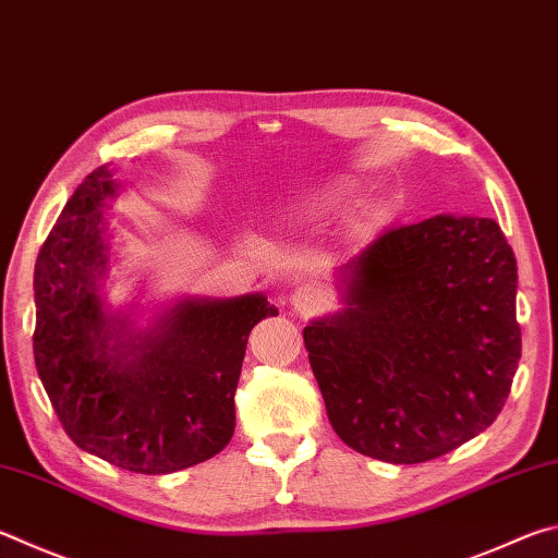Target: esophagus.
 I'll use <instances>...</instances> for the list:
<instances>
[{
    "label": "esophagus",
    "instance_id": "34e87169",
    "mask_svg": "<svg viewBox=\"0 0 558 558\" xmlns=\"http://www.w3.org/2000/svg\"><path fill=\"white\" fill-rule=\"evenodd\" d=\"M292 307H295V312H300L302 317H310V314L319 312L324 307V302H327V298H324V292L319 288L314 286H302L298 288L295 292H292Z\"/></svg>",
    "mask_w": 558,
    "mask_h": 558
}]
</instances>
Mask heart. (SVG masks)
Segmentation results:
<instances>
[{
  "label": "heart",
  "mask_w": 558,
  "mask_h": 558,
  "mask_svg": "<svg viewBox=\"0 0 558 558\" xmlns=\"http://www.w3.org/2000/svg\"><path fill=\"white\" fill-rule=\"evenodd\" d=\"M339 202H341L339 195H327L324 199H319L317 205H314V209H317V211H331V209L339 207Z\"/></svg>",
  "instance_id": "heart-1"
}]
</instances>
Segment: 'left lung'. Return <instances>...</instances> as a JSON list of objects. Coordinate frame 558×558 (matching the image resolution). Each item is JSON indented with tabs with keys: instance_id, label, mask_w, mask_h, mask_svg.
I'll list each match as a JSON object with an SVG mask.
<instances>
[{
	"instance_id": "8db88e82",
	"label": "left lung",
	"mask_w": 558,
	"mask_h": 558,
	"mask_svg": "<svg viewBox=\"0 0 558 558\" xmlns=\"http://www.w3.org/2000/svg\"><path fill=\"white\" fill-rule=\"evenodd\" d=\"M343 282V312L302 331L339 439L424 463L488 429L522 353L518 260L498 221L437 215L385 229Z\"/></svg>"
}]
</instances>
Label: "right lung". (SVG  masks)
<instances>
[{
    "mask_svg": "<svg viewBox=\"0 0 558 558\" xmlns=\"http://www.w3.org/2000/svg\"><path fill=\"white\" fill-rule=\"evenodd\" d=\"M117 190L107 166L93 170L38 251L36 371L80 449L131 473H173L234 437L248 333L278 307L263 295L182 300L144 333L111 317L99 280L109 260L102 207Z\"/></svg>",
    "mask_w": 558,
    "mask_h": 558,
    "instance_id": "add662e5",
    "label": "right lung"
}]
</instances>
